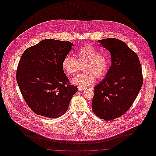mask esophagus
<instances>
[{
  "mask_svg": "<svg viewBox=\"0 0 156 156\" xmlns=\"http://www.w3.org/2000/svg\"><path fill=\"white\" fill-rule=\"evenodd\" d=\"M87 89V88H82V87H78V90H80V91H82V90H86Z\"/></svg>",
  "mask_w": 156,
  "mask_h": 156,
  "instance_id": "34e87169",
  "label": "esophagus"
}]
</instances>
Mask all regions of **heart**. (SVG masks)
<instances>
[{"label":"heart","instance_id":"b5f03b06","mask_svg":"<svg viewBox=\"0 0 156 156\" xmlns=\"http://www.w3.org/2000/svg\"><path fill=\"white\" fill-rule=\"evenodd\" d=\"M80 66H83V73L73 78L71 82L83 88L94 82V77L100 79L106 75L108 69V61L96 48L85 46L77 51V59L67 55L62 61V68L67 76H73L77 73Z\"/></svg>","mask_w":156,"mask_h":156}]
</instances>
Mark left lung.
Returning a JSON list of instances; mask_svg holds the SVG:
<instances>
[{
    "instance_id": "1",
    "label": "left lung",
    "mask_w": 156,
    "mask_h": 156,
    "mask_svg": "<svg viewBox=\"0 0 156 156\" xmlns=\"http://www.w3.org/2000/svg\"><path fill=\"white\" fill-rule=\"evenodd\" d=\"M111 54L106 77L94 88L92 110L100 118L114 119L127 111L143 83L139 59L124 42L114 38L98 40Z\"/></svg>"
}]
</instances>
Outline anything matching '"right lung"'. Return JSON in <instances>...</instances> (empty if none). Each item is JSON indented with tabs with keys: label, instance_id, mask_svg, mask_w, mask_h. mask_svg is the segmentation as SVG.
Here are the masks:
<instances>
[{
	"label": "right lung",
	"instance_id": "obj_1",
	"mask_svg": "<svg viewBox=\"0 0 156 156\" xmlns=\"http://www.w3.org/2000/svg\"><path fill=\"white\" fill-rule=\"evenodd\" d=\"M73 45L69 41L46 39L23 52L16 79L25 102L35 113L56 118L67 112L77 91L62 68Z\"/></svg>",
	"mask_w": 156,
	"mask_h": 156
}]
</instances>
